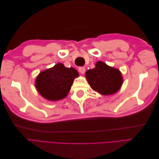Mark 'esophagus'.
Wrapping results in <instances>:
<instances>
[{"mask_svg":"<svg viewBox=\"0 0 159 159\" xmlns=\"http://www.w3.org/2000/svg\"><path fill=\"white\" fill-rule=\"evenodd\" d=\"M78 70L80 71V73H81V74H84L85 72V67H80V68H78Z\"/></svg>","mask_w":159,"mask_h":159,"instance_id":"esophagus-1","label":"esophagus"}]
</instances>
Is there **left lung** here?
Wrapping results in <instances>:
<instances>
[{"mask_svg": "<svg viewBox=\"0 0 159 159\" xmlns=\"http://www.w3.org/2000/svg\"><path fill=\"white\" fill-rule=\"evenodd\" d=\"M91 88L102 95H111L121 87L123 77L118 69L110 67L103 61H98L95 68L85 72Z\"/></svg>", "mask_w": 159, "mask_h": 159, "instance_id": "1", "label": "left lung"}]
</instances>
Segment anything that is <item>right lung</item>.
Instances as JSON below:
<instances>
[{
	"instance_id": "1",
	"label": "right lung",
	"mask_w": 159,
	"mask_h": 159,
	"mask_svg": "<svg viewBox=\"0 0 159 159\" xmlns=\"http://www.w3.org/2000/svg\"><path fill=\"white\" fill-rule=\"evenodd\" d=\"M78 76V71L74 68H66L64 64L58 63L40 73L35 86L43 98L54 102L66 97L74 79Z\"/></svg>"
}]
</instances>
